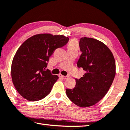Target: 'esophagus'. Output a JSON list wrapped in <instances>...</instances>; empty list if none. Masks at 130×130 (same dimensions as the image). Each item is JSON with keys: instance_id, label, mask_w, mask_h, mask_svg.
<instances>
[{"instance_id": "esophagus-1", "label": "esophagus", "mask_w": 130, "mask_h": 130, "mask_svg": "<svg viewBox=\"0 0 130 130\" xmlns=\"http://www.w3.org/2000/svg\"><path fill=\"white\" fill-rule=\"evenodd\" d=\"M59 77L63 79H66L68 78V76H64V75H61V74H59Z\"/></svg>"}]
</instances>
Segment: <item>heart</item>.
Instances as JSON below:
<instances>
[{"label":"heart","mask_w":130,"mask_h":130,"mask_svg":"<svg viewBox=\"0 0 130 130\" xmlns=\"http://www.w3.org/2000/svg\"><path fill=\"white\" fill-rule=\"evenodd\" d=\"M69 47H72V48H77L78 45L77 43V41L75 40H72L71 42L70 43V45H69Z\"/></svg>","instance_id":"b5f03b06"}]
</instances>
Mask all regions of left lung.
<instances>
[{
  "instance_id": "left-lung-1",
  "label": "left lung",
  "mask_w": 130,
  "mask_h": 130,
  "mask_svg": "<svg viewBox=\"0 0 130 130\" xmlns=\"http://www.w3.org/2000/svg\"><path fill=\"white\" fill-rule=\"evenodd\" d=\"M79 46L77 67L86 73L75 78V87L67 89L66 94L74 104L86 108L99 102L108 91L115 76V61L110 49L98 40L82 37Z\"/></svg>"
}]
</instances>
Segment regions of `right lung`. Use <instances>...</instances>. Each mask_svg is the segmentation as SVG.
<instances>
[{"instance_id": "right-lung-1", "label": "right lung", "mask_w": 130, "mask_h": 130, "mask_svg": "<svg viewBox=\"0 0 130 130\" xmlns=\"http://www.w3.org/2000/svg\"><path fill=\"white\" fill-rule=\"evenodd\" d=\"M69 38L51 34H36L21 44L13 57L11 76L17 91L29 101H38L51 93L59 78L46 70L53 51L65 46Z\"/></svg>"}]
</instances>
